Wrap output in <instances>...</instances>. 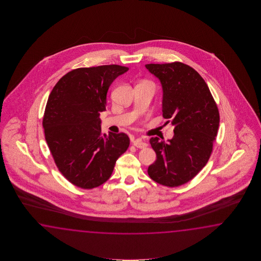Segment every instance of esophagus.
<instances>
[{
  "label": "esophagus",
  "mask_w": 261,
  "mask_h": 261,
  "mask_svg": "<svg viewBox=\"0 0 261 261\" xmlns=\"http://www.w3.org/2000/svg\"><path fill=\"white\" fill-rule=\"evenodd\" d=\"M133 145L135 146V147H137V148H145V147H147V145L148 144H146L145 142H144L142 139H136V140H134L133 141Z\"/></svg>",
  "instance_id": "1"
}]
</instances>
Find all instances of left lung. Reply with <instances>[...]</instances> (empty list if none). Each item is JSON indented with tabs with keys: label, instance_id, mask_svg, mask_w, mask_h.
Segmentation results:
<instances>
[{
	"label": "left lung",
	"instance_id": "obj_1",
	"mask_svg": "<svg viewBox=\"0 0 261 261\" xmlns=\"http://www.w3.org/2000/svg\"><path fill=\"white\" fill-rule=\"evenodd\" d=\"M145 67L161 80L162 116L174 126L168 143L150 139L156 160L147 172L156 183L175 188L192 180L209 161L219 112L205 81L192 67L180 61Z\"/></svg>",
	"mask_w": 261,
	"mask_h": 261
}]
</instances>
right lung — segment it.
<instances>
[{
    "mask_svg": "<svg viewBox=\"0 0 261 261\" xmlns=\"http://www.w3.org/2000/svg\"><path fill=\"white\" fill-rule=\"evenodd\" d=\"M128 70L117 64L73 69L48 97L43 117L46 144L61 174L80 189L106 183L117 159L128 149L126 133L106 135L100 126L108 89Z\"/></svg>",
    "mask_w": 261,
    "mask_h": 261,
    "instance_id": "obj_1",
    "label": "right lung"
}]
</instances>
